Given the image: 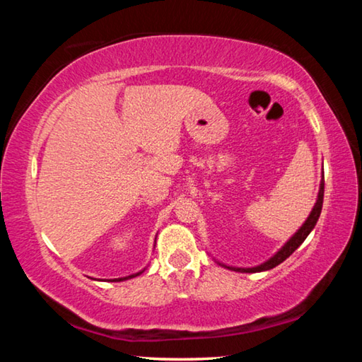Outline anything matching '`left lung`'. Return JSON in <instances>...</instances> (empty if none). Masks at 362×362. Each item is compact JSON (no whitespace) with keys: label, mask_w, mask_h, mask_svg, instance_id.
<instances>
[{"label":"left lung","mask_w":362,"mask_h":362,"mask_svg":"<svg viewBox=\"0 0 362 362\" xmlns=\"http://www.w3.org/2000/svg\"><path fill=\"white\" fill-rule=\"evenodd\" d=\"M322 199H324V180L321 182V188H320V194H317V201L313 207V211H311L310 217L306 218V222L302 225V228H300L296 235H293L289 241H287L286 246L279 250V252L273 257V259H269L268 262L263 263L260 267H255V268H231L230 269H235V272H241V273H255V272H265V269H272L279 263H283L287 257L292 255L296 252V249L302 244L306 236L310 235V231L315 228V225L317 222V218L321 216V211H322Z\"/></svg>","instance_id":"1"}]
</instances>
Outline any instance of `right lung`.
Here are the masks:
<instances>
[{
  "instance_id": "1",
  "label": "right lung",
  "mask_w": 362,
  "mask_h": 362,
  "mask_svg": "<svg viewBox=\"0 0 362 362\" xmlns=\"http://www.w3.org/2000/svg\"><path fill=\"white\" fill-rule=\"evenodd\" d=\"M137 274H140V273H137ZM137 274H132V276H127V278H121V279H113V281H122V279H129V278H134V276H137Z\"/></svg>"
}]
</instances>
